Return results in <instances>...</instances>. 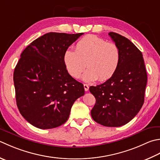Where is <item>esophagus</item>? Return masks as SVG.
Wrapping results in <instances>:
<instances>
[{"label":"esophagus","mask_w":160,"mask_h":160,"mask_svg":"<svg viewBox=\"0 0 160 160\" xmlns=\"http://www.w3.org/2000/svg\"><path fill=\"white\" fill-rule=\"evenodd\" d=\"M84 90H85V92H87V91L89 90V85L87 84H84Z\"/></svg>","instance_id":"34e87169"}]
</instances>
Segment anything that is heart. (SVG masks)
Returning a JSON list of instances; mask_svg holds the SVG:
<instances>
[{
	"instance_id": "obj_1",
	"label": "heart",
	"mask_w": 160,
	"mask_h": 160,
	"mask_svg": "<svg viewBox=\"0 0 160 160\" xmlns=\"http://www.w3.org/2000/svg\"><path fill=\"white\" fill-rule=\"evenodd\" d=\"M120 58L119 48L116 43L90 34L77 43L76 51L68 49L65 51L64 63L68 73L74 78H80L87 65L88 68L82 76L84 81L92 82L98 78L100 81H105L116 73Z\"/></svg>"
}]
</instances>
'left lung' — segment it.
Listing matches in <instances>:
<instances>
[{
  "mask_svg": "<svg viewBox=\"0 0 160 160\" xmlns=\"http://www.w3.org/2000/svg\"><path fill=\"white\" fill-rule=\"evenodd\" d=\"M120 51L117 71L106 82L89 91L96 98L91 111L93 120L102 126L119 127L135 117L144 102L147 73L142 52L119 34L109 33Z\"/></svg>",
  "mask_w": 160,
  "mask_h": 160,
  "instance_id": "left-lung-1",
  "label": "left lung"
}]
</instances>
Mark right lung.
<instances>
[{
  "label": "right lung",
  "instance_id": "add662e5",
  "mask_svg": "<svg viewBox=\"0 0 160 160\" xmlns=\"http://www.w3.org/2000/svg\"><path fill=\"white\" fill-rule=\"evenodd\" d=\"M82 34L47 33L22 52L14 71L16 101L21 114L34 127L64 124L74 102L84 94L83 84L64 63L65 51Z\"/></svg>",
  "mask_w": 160,
  "mask_h": 160
}]
</instances>
